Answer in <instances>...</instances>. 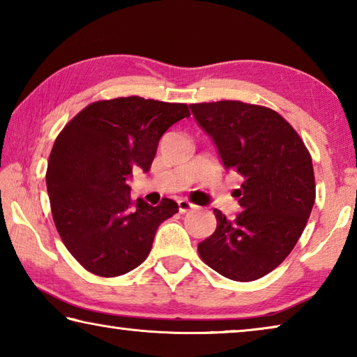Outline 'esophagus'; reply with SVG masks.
Returning <instances> with one entry per match:
<instances>
[{
    "label": "esophagus",
    "mask_w": 357,
    "mask_h": 357,
    "mask_svg": "<svg viewBox=\"0 0 357 357\" xmlns=\"http://www.w3.org/2000/svg\"><path fill=\"white\" fill-rule=\"evenodd\" d=\"M178 206H179L181 214H185V213H189V211L197 208L195 204H192L189 200H184V198H183V200H178Z\"/></svg>",
    "instance_id": "esophagus-1"
}]
</instances>
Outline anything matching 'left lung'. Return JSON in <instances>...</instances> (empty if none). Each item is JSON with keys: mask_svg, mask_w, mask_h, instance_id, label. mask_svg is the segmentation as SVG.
I'll return each instance as SVG.
<instances>
[{"mask_svg": "<svg viewBox=\"0 0 357 357\" xmlns=\"http://www.w3.org/2000/svg\"><path fill=\"white\" fill-rule=\"evenodd\" d=\"M225 168L244 178L234 190L243 211L229 220L214 209L217 228L198 244L209 268L236 282L261 279L294 249L315 203L312 157L279 113L241 100L192 104Z\"/></svg>", "mask_w": 357, "mask_h": 357, "instance_id": "obj_1", "label": "left lung"}]
</instances>
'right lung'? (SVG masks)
Returning <instances> with one entry per match:
<instances>
[{
	"label": "right lung",
	"instance_id": "add662e5",
	"mask_svg": "<svg viewBox=\"0 0 357 357\" xmlns=\"http://www.w3.org/2000/svg\"><path fill=\"white\" fill-rule=\"evenodd\" d=\"M190 116L185 104L138 96L98 100L59 132L47 167L52 215L66 249L84 269L116 277L148 258L155 231L178 213L132 200L128 178L135 167L149 172L168 128Z\"/></svg>",
	"mask_w": 357,
	"mask_h": 357
}]
</instances>
